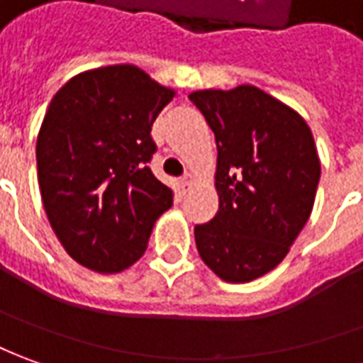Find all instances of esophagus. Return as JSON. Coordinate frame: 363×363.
<instances>
[{
  "instance_id": "esophagus-1",
  "label": "esophagus",
  "mask_w": 363,
  "mask_h": 363,
  "mask_svg": "<svg viewBox=\"0 0 363 363\" xmlns=\"http://www.w3.org/2000/svg\"><path fill=\"white\" fill-rule=\"evenodd\" d=\"M182 189H184V191H191L192 186H194V174H192V172H186V174H184V177H182Z\"/></svg>"
}]
</instances>
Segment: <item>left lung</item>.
Returning <instances> with one entry per match:
<instances>
[{
	"label": "left lung",
	"instance_id": "obj_1",
	"mask_svg": "<svg viewBox=\"0 0 363 363\" xmlns=\"http://www.w3.org/2000/svg\"><path fill=\"white\" fill-rule=\"evenodd\" d=\"M216 139L218 211L194 226L202 262L224 282L274 270L308 223L320 159L312 130L292 107L254 85L189 95Z\"/></svg>",
	"mask_w": 363,
	"mask_h": 363
}]
</instances>
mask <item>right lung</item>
<instances>
[{"label": "right lung", "instance_id": "1", "mask_svg": "<svg viewBox=\"0 0 363 363\" xmlns=\"http://www.w3.org/2000/svg\"><path fill=\"white\" fill-rule=\"evenodd\" d=\"M177 93L137 65L71 77L37 135V179L53 233L67 254L101 274L135 264L172 191L147 167L150 127Z\"/></svg>", "mask_w": 363, "mask_h": 363}]
</instances>
